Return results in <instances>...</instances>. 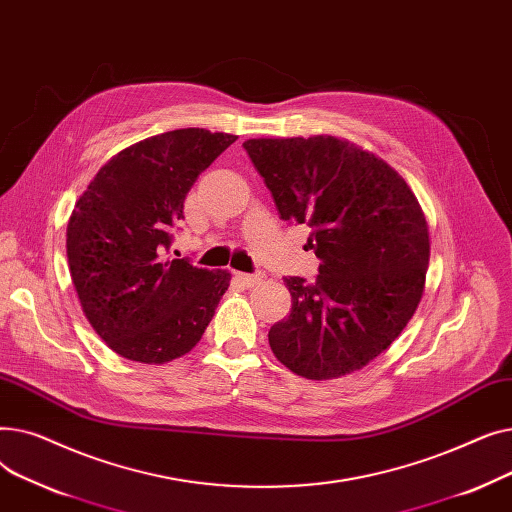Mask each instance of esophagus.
Masks as SVG:
<instances>
[{"label": "esophagus", "mask_w": 512, "mask_h": 512, "mask_svg": "<svg viewBox=\"0 0 512 512\" xmlns=\"http://www.w3.org/2000/svg\"><path fill=\"white\" fill-rule=\"evenodd\" d=\"M234 278L247 288H253L261 282V274H242V272H238V274H234Z\"/></svg>", "instance_id": "obj_1"}]
</instances>
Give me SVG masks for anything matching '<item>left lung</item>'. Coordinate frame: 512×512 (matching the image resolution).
I'll return each mask as SVG.
<instances>
[{
    "label": "left lung",
    "instance_id": "8db88e82",
    "mask_svg": "<svg viewBox=\"0 0 512 512\" xmlns=\"http://www.w3.org/2000/svg\"><path fill=\"white\" fill-rule=\"evenodd\" d=\"M280 218L307 224L319 276L284 278L290 315L270 328L282 365L307 380L365 367L398 338L425 286L429 232L409 184L336 137L242 143Z\"/></svg>",
    "mask_w": 512,
    "mask_h": 512
}]
</instances>
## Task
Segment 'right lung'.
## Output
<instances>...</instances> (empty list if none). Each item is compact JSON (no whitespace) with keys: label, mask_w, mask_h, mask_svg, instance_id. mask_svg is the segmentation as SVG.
I'll return each instance as SVG.
<instances>
[{"label":"right lung","mask_w":512,"mask_h":512,"mask_svg":"<svg viewBox=\"0 0 512 512\" xmlns=\"http://www.w3.org/2000/svg\"><path fill=\"white\" fill-rule=\"evenodd\" d=\"M236 139L205 128L155 134L114 155L76 201L66 230L72 284L120 357L168 363L209 326L230 274L166 253L191 186Z\"/></svg>","instance_id":"right-lung-1"}]
</instances>
